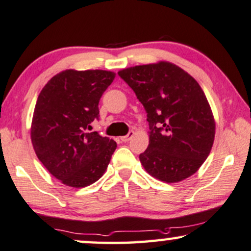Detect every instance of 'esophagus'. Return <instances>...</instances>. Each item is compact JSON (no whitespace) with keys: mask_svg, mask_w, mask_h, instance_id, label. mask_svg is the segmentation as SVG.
Returning <instances> with one entry per match:
<instances>
[{"mask_svg":"<svg viewBox=\"0 0 251 251\" xmlns=\"http://www.w3.org/2000/svg\"><path fill=\"white\" fill-rule=\"evenodd\" d=\"M133 134H134V132H133V131H129V132H128V134H126V136H123V137H121V140H122V141H125V143H126V141H129L130 139H131V138L133 137Z\"/></svg>","mask_w":251,"mask_h":251,"instance_id":"esophagus-1","label":"esophagus"}]
</instances>
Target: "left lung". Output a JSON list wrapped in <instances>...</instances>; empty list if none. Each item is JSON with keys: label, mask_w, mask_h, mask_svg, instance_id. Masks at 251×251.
I'll return each instance as SVG.
<instances>
[{"label": "left lung", "mask_w": 251, "mask_h": 251, "mask_svg": "<svg viewBox=\"0 0 251 251\" xmlns=\"http://www.w3.org/2000/svg\"><path fill=\"white\" fill-rule=\"evenodd\" d=\"M118 75L147 113L150 145L139 155L145 170L169 183L197 172L215 137V121L199 83L170 62L137 65Z\"/></svg>", "instance_id": "1"}]
</instances>
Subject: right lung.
Returning <instances> with one entry per match:
<instances>
[{"label": "right lung", "instance_id": "1", "mask_svg": "<svg viewBox=\"0 0 251 251\" xmlns=\"http://www.w3.org/2000/svg\"><path fill=\"white\" fill-rule=\"evenodd\" d=\"M115 74L104 70H65L39 94L31 123V143L49 172L69 187L96 182L111 161L117 143L97 131L99 103Z\"/></svg>", "mask_w": 251, "mask_h": 251}]
</instances>
